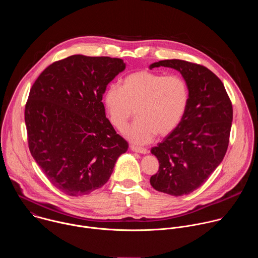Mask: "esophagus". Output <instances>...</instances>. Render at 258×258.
Segmentation results:
<instances>
[{
  "label": "esophagus",
  "mask_w": 258,
  "mask_h": 258,
  "mask_svg": "<svg viewBox=\"0 0 258 258\" xmlns=\"http://www.w3.org/2000/svg\"><path fill=\"white\" fill-rule=\"evenodd\" d=\"M131 150L133 152H137V153H141V154L148 153V150H147L146 148H141V147H137V146H131Z\"/></svg>",
  "instance_id": "34e87169"
}]
</instances>
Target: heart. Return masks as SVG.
<instances>
[{
	"label": "heart",
	"mask_w": 258,
	"mask_h": 258,
	"mask_svg": "<svg viewBox=\"0 0 258 258\" xmlns=\"http://www.w3.org/2000/svg\"><path fill=\"white\" fill-rule=\"evenodd\" d=\"M104 106L111 123L122 130L136 109L137 119L123 131L136 145L166 136L182 119L189 103V87L179 76H164L149 70L128 75L121 87L110 86L104 93Z\"/></svg>",
	"instance_id": "obj_1"
}]
</instances>
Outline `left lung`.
<instances>
[{
  "label": "left lung",
  "mask_w": 258,
  "mask_h": 258,
  "mask_svg": "<svg viewBox=\"0 0 258 258\" xmlns=\"http://www.w3.org/2000/svg\"><path fill=\"white\" fill-rule=\"evenodd\" d=\"M160 66L177 70L185 79L189 103L179 124L151 149L159 170L150 183L168 195H188L202 186L223 161L233 107L222 81L208 68L178 59L155 62L149 68Z\"/></svg>",
  "instance_id": "1"
}]
</instances>
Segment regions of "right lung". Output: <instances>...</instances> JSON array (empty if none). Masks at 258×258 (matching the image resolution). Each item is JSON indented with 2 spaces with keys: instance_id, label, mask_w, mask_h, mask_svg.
I'll return each instance as SVG.
<instances>
[{
  "instance_id": "right-lung-1",
  "label": "right lung",
  "mask_w": 258,
  "mask_h": 258,
  "mask_svg": "<svg viewBox=\"0 0 258 258\" xmlns=\"http://www.w3.org/2000/svg\"><path fill=\"white\" fill-rule=\"evenodd\" d=\"M124 69L122 59L72 55L47 67L30 89L24 112L29 151L66 195L104 186L127 151L102 103L108 84Z\"/></svg>"
}]
</instances>
